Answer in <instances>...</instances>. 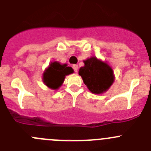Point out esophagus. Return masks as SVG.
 I'll return each instance as SVG.
<instances>
[{"instance_id":"1","label":"esophagus","mask_w":151,"mask_h":151,"mask_svg":"<svg viewBox=\"0 0 151 151\" xmlns=\"http://www.w3.org/2000/svg\"><path fill=\"white\" fill-rule=\"evenodd\" d=\"M73 68L74 70L75 73H77L78 72V66L77 64H73Z\"/></svg>"}]
</instances>
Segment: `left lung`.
Listing matches in <instances>:
<instances>
[{
  "label": "left lung",
  "mask_w": 151,
  "mask_h": 151,
  "mask_svg": "<svg viewBox=\"0 0 151 151\" xmlns=\"http://www.w3.org/2000/svg\"><path fill=\"white\" fill-rule=\"evenodd\" d=\"M84 63L78 74L90 92L100 94L107 90L114 81L111 67L96 57L88 58Z\"/></svg>",
  "instance_id": "8db88e82"
}]
</instances>
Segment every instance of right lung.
I'll return each instance as SVG.
<instances>
[{
  "label": "right lung",
  "instance_id": "obj_1",
  "mask_svg": "<svg viewBox=\"0 0 151 151\" xmlns=\"http://www.w3.org/2000/svg\"><path fill=\"white\" fill-rule=\"evenodd\" d=\"M73 73L72 67L67 64H61L57 61L52 62L43 75V80L46 85L50 88L56 90L64 82L66 76Z\"/></svg>",
  "mask_w": 151,
  "mask_h": 151
}]
</instances>
